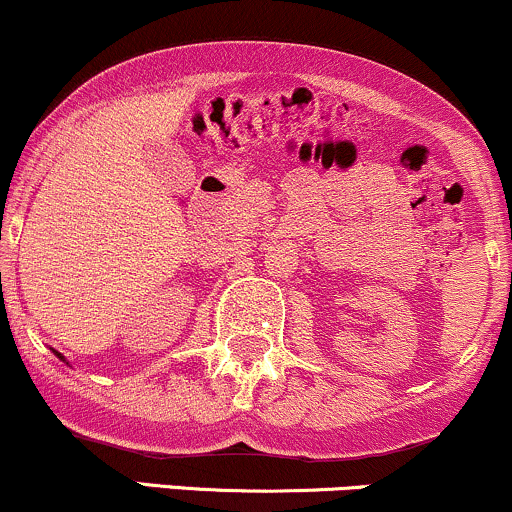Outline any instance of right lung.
Instances as JSON below:
<instances>
[{
	"label": "right lung",
	"instance_id": "obj_1",
	"mask_svg": "<svg viewBox=\"0 0 512 512\" xmlns=\"http://www.w3.org/2000/svg\"><path fill=\"white\" fill-rule=\"evenodd\" d=\"M52 352H54V354H57V357H59V359H62V362H66V359H64V354H59L57 350H52ZM66 364H69V362H66Z\"/></svg>",
	"mask_w": 512,
	"mask_h": 512
}]
</instances>
